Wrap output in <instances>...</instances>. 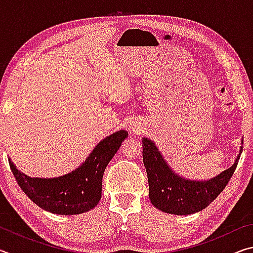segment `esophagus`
<instances>
[{
	"instance_id": "esophagus-1",
	"label": "esophagus",
	"mask_w": 253,
	"mask_h": 253,
	"mask_svg": "<svg viewBox=\"0 0 253 253\" xmlns=\"http://www.w3.org/2000/svg\"><path fill=\"white\" fill-rule=\"evenodd\" d=\"M134 129H135V128H134ZM131 130H132V129H131Z\"/></svg>"
}]
</instances>
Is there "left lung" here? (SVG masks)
I'll list each match as a JSON object with an SVG mask.
<instances>
[{"label": "left lung", "mask_w": 253, "mask_h": 253, "mask_svg": "<svg viewBox=\"0 0 253 253\" xmlns=\"http://www.w3.org/2000/svg\"><path fill=\"white\" fill-rule=\"evenodd\" d=\"M143 161L147 172L149 200L162 212L187 215L202 211L224 190L235 169L243 148L241 146L233 165L216 176L194 181L181 176L170 168L156 144L144 137Z\"/></svg>", "instance_id": "1"}]
</instances>
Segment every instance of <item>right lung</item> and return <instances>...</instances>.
<instances>
[{"label": "right lung", "instance_id": "right-lung-1", "mask_svg": "<svg viewBox=\"0 0 253 253\" xmlns=\"http://www.w3.org/2000/svg\"><path fill=\"white\" fill-rule=\"evenodd\" d=\"M125 129L100 140L84 162L72 172L58 177H31L8 163L16 182L38 207L60 215H75L92 210L101 199V182L105 169L127 138Z\"/></svg>", "mask_w": 253, "mask_h": 253}]
</instances>
